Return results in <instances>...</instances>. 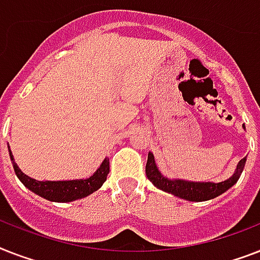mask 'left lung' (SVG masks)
Listing matches in <instances>:
<instances>
[{
	"instance_id": "obj_1",
	"label": "left lung",
	"mask_w": 260,
	"mask_h": 260,
	"mask_svg": "<svg viewBox=\"0 0 260 260\" xmlns=\"http://www.w3.org/2000/svg\"><path fill=\"white\" fill-rule=\"evenodd\" d=\"M244 165H246V158H243L238 163V167H236V170H235L232 177L228 178L224 182H218V183H213V182H190L183 181V179H169V178L163 177L162 174H160V171L156 167V163H155L154 155L148 152L146 174L147 178L158 189L163 190L166 193L174 194V196L183 198V200H187V201L201 202L218 197L220 194H222L230 187H232L238 182L240 175H242Z\"/></svg>"
}]
</instances>
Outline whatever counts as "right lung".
I'll return each instance as SVG.
<instances>
[{"label":"right lung","mask_w":260,"mask_h":260,"mask_svg":"<svg viewBox=\"0 0 260 260\" xmlns=\"http://www.w3.org/2000/svg\"><path fill=\"white\" fill-rule=\"evenodd\" d=\"M10 159L13 163V169L18 179L22 182V185L28 187L30 191H34L40 197L46 198L48 201L54 202H71L79 198L87 197L89 194L94 193L102 186L106 181V177L109 174V159L105 158L101 166L97 171L86 178V179H73V181H36L34 178L28 177L22 173L18 166L14 163L12 151L9 150Z\"/></svg>","instance_id":"right-lung-1"}]
</instances>
